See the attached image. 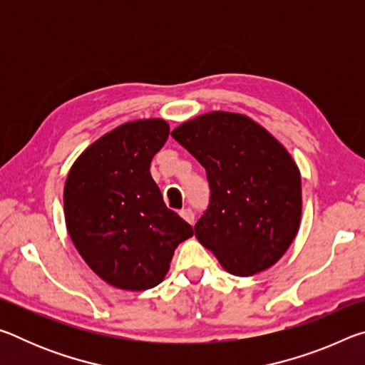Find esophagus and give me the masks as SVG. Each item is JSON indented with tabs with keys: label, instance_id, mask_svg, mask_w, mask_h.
Wrapping results in <instances>:
<instances>
[{
	"label": "esophagus",
	"instance_id": "obj_1",
	"mask_svg": "<svg viewBox=\"0 0 365 365\" xmlns=\"http://www.w3.org/2000/svg\"><path fill=\"white\" fill-rule=\"evenodd\" d=\"M180 217H182L185 222H188V224L193 225L195 214H193V211H191V209H183V211H180Z\"/></svg>",
	"mask_w": 365,
	"mask_h": 365
}]
</instances>
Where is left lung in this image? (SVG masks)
Returning <instances> with one entry per match:
<instances>
[{
  "instance_id": "8db88e82",
  "label": "left lung",
  "mask_w": 365,
  "mask_h": 365,
  "mask_svg": "<svg viewBox=\"0 0 365 365\" xmlns=\"http://www.w3.org/2000/svg\"><path fill=\"white\" fill-rule=\"evenodd\" d=\"M172 137L206 169L211 202L195 235L233 275L280 261L301 224V174L288 150L251 117L212 110Z\"/></svg>"
}]
</instances>
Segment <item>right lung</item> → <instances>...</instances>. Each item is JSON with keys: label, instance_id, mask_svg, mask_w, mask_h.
Masks as SVG:
<instances>
[{"label": "right lung", "instance_id": "1", "mask_svg": "<svg viewBox=\"0 0 365 365\" xmlns=\"http://www.w3.org/2000/svg\"><path fill=\"white\" fill-rule=\"evenodd\" d=\"M168 137L164 119L122 123L86 148L66 178L72 243L100 279L119 289L159 285L177 246L195 233L164 205L150 172Z\"/></svg>", "mask_w": 365, "mask_h": 365}]
</instances>
